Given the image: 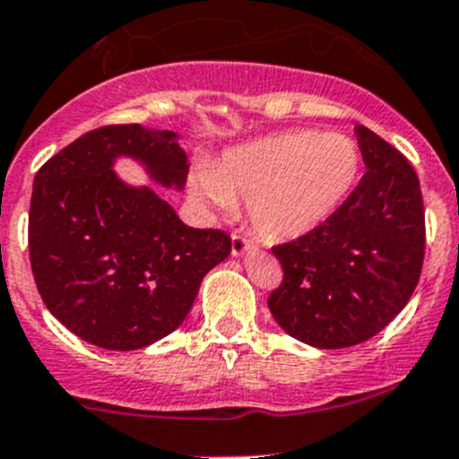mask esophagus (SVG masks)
Segmentation results:
<instances>
[{
    "label": "esophagus",
    "mask_w": 459,
    "mask_h": 459,
    "mask_svg": "<svg viewBox=\"0 0 459 459\" xmlns=\"http://www.w3.org/2000/svg\"><path fill=\"white\" fill-rule=\"evenodd\" d=\"M230 248H233V255H242L248 248H257V242L251 235L242 233V230H235V233L230 235Z\"/></svg>",
    "instance_id": "obj_1"
}]
</instances>
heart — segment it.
<instances>
[{
  "mask_svg": "<svg viewBox=\"0 0 459 459\" xmlns=\"http://www.w3.org/2000/svg\"><path fill=\"white\" fill-rule=\"evenodd\" d=\"M359 170L362 151L346 133L289 131L230 148L212 166H200L191 186L220 211L248 200L259 233L293 239L342 206Z\"/></svg>",
  "mask_w": 459,
  "mask_h": 459,
  "instance_id": "1",
  "label": "heart"
}]
</instances>
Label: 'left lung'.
Here are the masks:
<instances>
[{"mask_svg":"<svg viewBox=\"0 0 459 459\" xmlns=\"http://www.w3.org/2000/svg\"><path fill=\"white\" fill-rule=\"evenodd\" d=\"M367 173L328 220L273 247L280 286L268 308L295 340L346 349L371 340L406 307L427 247L418 173L371 128L358 126Z\"/></svg>","mask_w":459,"mask_h":459,"instance_id":"1","label":"left lung"}]
</instances>
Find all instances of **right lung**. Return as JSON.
<instances>
[{
	"instance_id": "right-lung-1",
	"label": "right lung",
	"mask_w": 459,
	"mask_h": 459,
	"mask_svg": "<svg viewBox=\"0 0 459 459\" xmlns=\"http://www.w3.org/2000/svg\"><path fill=\"white\" fill-rule=\"evenodd\" d=\"M131 155L155 179L186 182V152L170 131L95 128L35 175L29 253L46 308L68 331L108 351H135L184 322L230 235L186 226L151 188H131L113 160Z\"/></svg>"
}]
</instances>
